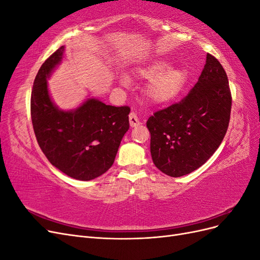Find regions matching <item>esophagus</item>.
<instances>
[{
	"instance_id": "34e87169",
	"label": "esophagus",
	"mask_w": 260,
	"mask_h": 260,
	"mask_svg": "<svg viewBox=\"0 0 260 260\" xmlns=\"http://www.w3.org/2000/svg\"><path fill=\"white\" fill-rule=\"evenodd\" d=\"M129 121H130V125L133 128V127H137V125H139L141 122L139 120V118L137 116L136 113L131 112L130 115H129Z\"/></svg>"
}]
</instances>
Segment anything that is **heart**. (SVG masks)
Returning <instances> with one entry per match:
<instances>
[{"label": "heart", "instance_id": "1", "mask_svg": "<svg viewBox=\"0 0 260 260\" xmlns=\"http://www.w3.org/2000/svg\"><path fill=\"white\" fill-rule=\"evenodd\" d=\"M166 59L155 60L152 65L139 70L141 77L152 80L147 86V95L155 103H169L176 100L183 91L187 82V73L184 68H169ZM123 85L129 83L127 77L120 78Z\"/></svg>", "mask_w": 260, "mask_h": 260}]
</instances>
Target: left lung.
I'll use <instances>...</instances> for the list:
<instances>
[{
    "label": "left lung",
    "instance_id": "left-lung-1",
    "mask_svg": "<svg viewBox=\"0 0 260 260\" xmlns=\"http://www.w3.org/2000/svg\"><path fill=\"white\" fill-rule=\"evenodd\" d=\"M231 105L224 69L207 54L199 81L190 93L148 118L155 166L175 178L200 168L221 144L229 127Z\"/></svg>",
    "mask_w": 260,
    "mask_h": 260
}]
</instances>
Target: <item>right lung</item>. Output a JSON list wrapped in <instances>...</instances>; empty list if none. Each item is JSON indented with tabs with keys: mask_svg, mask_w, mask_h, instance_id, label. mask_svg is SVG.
I'll return each instance as SVG.
<instances>
[{
	"mask_svg": "<svg viewBox=\"0 0 260 260\" xmlns=\"http://www.w3.org/2000/svg\"><path fill=\"white\" fill-rule=\"evenodd\" d=\"M65 46L46 59L31 93V120L39 146L54 167L77 180L95 179L112 167L129 129L130 107L88 99L73 111H61L51 100L48 78L60 64Z\"/></svg>",
	"mask_w": 260,
	"mask_h": 260,
	"instance_id": "add662e5",
	"label": "right lung"
}]
</instances>
